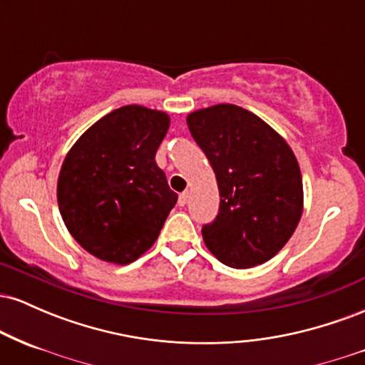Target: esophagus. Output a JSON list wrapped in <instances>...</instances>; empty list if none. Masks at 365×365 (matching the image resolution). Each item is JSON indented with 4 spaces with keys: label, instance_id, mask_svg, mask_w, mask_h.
<instances>
[{
    "label": "esophagus",
    "instance_id": "esophagus-1",
    "mask_svg": "<svg viewBox=\"0 0 365 365\" xmlns=\"http://www.w3.org/2000/svg\"><path fill=\"white\" fill-rule=\"evenodd\" d=\"M187 200H188V192H182V194L178 195V206H180V207L185 206Z\"/></svg>",
    "mask_w": 365,
    "mask_h": 365
}]
</instances>
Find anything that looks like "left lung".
Wrapping results in <instances>:
<instances>
[{
  "label": "left lung",
  "mask_w": 365,
  "mask_h": 365,
  "mask_svg": "<svg viewBox=\"0 0 365 365\" xmlns=\"http://www.w3.org/2000/svg\"><path fill=\"white\" fill-rule=\"evenodd\" d=\"M220 188V212L202 226L204 244L226 266L245 269L274 257L290 240L304 209L302 175L287 140L235 104L187 116Z\"/></svg>",
  "instance_id": "1"
}]
</instances>
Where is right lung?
Listing matches in <instances>:
<instances>
[{"label": "right lung", "mask_w": 365, "mask_h": 365, "mask_svg": "<svg viewBox=\"0 0 365 365\" xmlns=\"http://www.w3.org/2000/svg\"><path fill=\"white\" fill-rule=\"evenodd\" d=\"M168 128L166 113L128 104L96 121L66 154L58 206L94 257L123 266L156 242L178 199L154 159Z\"/></svg>", "instance_id": "add662e5"}]
</instances>
